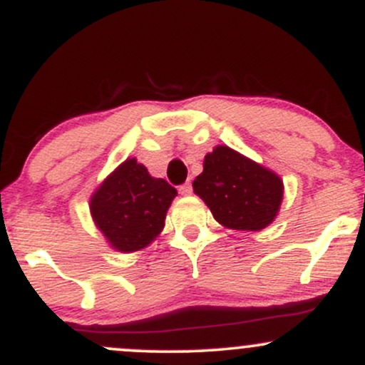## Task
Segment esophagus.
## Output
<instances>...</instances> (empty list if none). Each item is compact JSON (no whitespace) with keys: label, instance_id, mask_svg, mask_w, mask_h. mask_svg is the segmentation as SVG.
I'll use <instances>...</instances> for the list:
<instances>
[{"label":"esophagus","instance_id":"34e87169","mask_svg":"<svg viewBox=\"0 0 365 365\" xmlns=\"http://www.w3.org/2000/svg\"><path fill=\"white\" fill-rule=\"evenodd\" d=\"M178 190H180V194H182V195H190L194 188H192L190 182H187V183H183V185H180Z\"/></svg>","mask_w":365,"mask_h":365}]
</instances>
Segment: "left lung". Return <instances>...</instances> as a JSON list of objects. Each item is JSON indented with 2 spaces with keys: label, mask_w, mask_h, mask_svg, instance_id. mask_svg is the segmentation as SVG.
I'll use <instances>...</instances> for the list:
<instances>
[{
  "label": "left lung",
  "mask_w": 365,
  "mask_h": 365,
  "mask_svg": "<svg viewBox=\"0 0 365 365\" xmlns=\"http://www.w3.org/2000/svg\"><path fill=\"white\" fill-rule=\"evenodd\" d=\"M192 187L217 223L232 230L266 228L283 199L278 175L226 145H217L204 158V171Z\"/></svg>",
  "instance_id": "1"
}]
</instances>
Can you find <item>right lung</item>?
Wrapping results in <instances>:
<instances>
[{
  "label": "right lung",
  "mask_w": 365,
  "mask_h": 365,
  "mask_svg": "<svg viewBox=\"0 0 365 365\" xmlns=\"http://www.w3.org/2000/svg\"><path fill=\"white\" fill-rule=\"evenodd\" d=\"M177 188L150 177L135 158L127 159L91 199V215L113 249L135 252L161 233Z\"/></svg>",
  "instance_id": "1"
}]
</instances>
